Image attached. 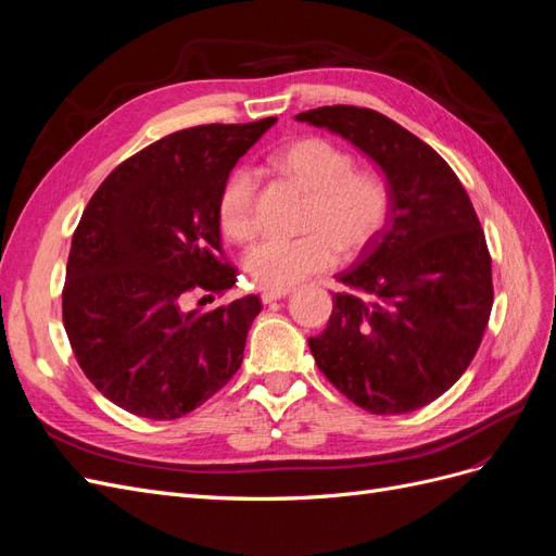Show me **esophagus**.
Here are the masks:
<instances>
[{
  "label": "esophagus",
  "mask_w": 556,
  "mask_h": 556,
  "mask_svg": "<svg viewBox=\"0 0 556 556\" xmlns=\"http://www.w3.org/2000/svg\"><path fill=\"white\" fill-rule=\"evenodd\" d=\"M288 294H290V288L288 290H266V292H262V301L264 304H271V301L285 299Z\"/></svg>",
  "instance_id": "1"
}]
</instances>
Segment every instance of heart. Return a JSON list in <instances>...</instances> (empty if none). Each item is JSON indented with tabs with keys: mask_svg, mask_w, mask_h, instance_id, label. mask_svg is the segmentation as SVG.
Listing matches in <instances>:
<instances>
[{
	"mask_svg": "<svg viewBox=\"0 0 556 556\" xmlns=\"http://www.w3.org/2000/svg\"><path fill=\"white\" fill-rule=\"evenodd\" d=\"M276 169L311 194L304 215L308 233L299 239H266L248 250L245 271L260 290H288L313 274L329 271L343 255H359L390 220L392 192L371 169H357L355 157L329 139L306 137L274 155ZM255 176L237 166L217 192L215 215L225 237L250 241L257 231Z\"/></svg>",
	"mask_w": 556,
	"mask_h": 556,
	"instance_id": "1",
	"label": "heart"
}]
</instances>
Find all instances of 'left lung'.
Instances as JSON below:
<instances>
[{
	"label": "left lung",
	"mask_w": 556,
	"mask_h": 556,
	"mask_svg": "<svg viewBox=\"0 0 556 556\" xmlns=\"http://www.w3.org/2000/svg\"><path fill=\"white\" fill-rule=\"evenodd\" d=\"M327 127L380 164L392 211L380 237L339 274L327 329L308 339L325 378L359 408L401 415L462 378L494 304L492 255L462 180L406 127L364 106H319Z\"/></svg>",
	"instance_id": "8db88e82"
}]
</instances>
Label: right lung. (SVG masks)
Instances as JSON below:
<instances>
[{
  "label": "right lung",
  "mask_w": 556,
  "mask_h": 556,
  "mask_svg": "<svg viewBox=\"0 0 556 556\" xmlns=\"http://www.w3.org/2000/svg\"><path fill=\"white\" fill-rule=\"evenodd\" d=\"M276 123L197 125L127 157L99 185L74 231L62 323L86 378L115 406L178 419L241 368L257 296L208 313L185 296H225L237 282L220 245L223 180Z\"/></svg>",
  "instance_id": "add662e5"
}]
</instances>
